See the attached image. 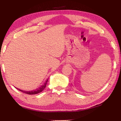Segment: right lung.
I'll list each match as a JSON object with an SVG mask.
<instances>
[{"label":"right lung","instance_id":"1","mask_svg":"<svg viewBox=\"0 0 121 121\" xmlns=\"http://www.w3.org/2000/svg\"><path fill=\"white\" fill-rule=\"evenodd\" d=\"M48 79H47L45 83L44 84V85H43L42 86L40 87L39 88H38V89H37L35 90H33V91H23V90H21L19 89H17V88H16L18 90H19L21 92H23L24 93H26V94H28V95H36V94H37L41 92H42L43 91L44 89L46 87V84L47 82H48Z\"/></svg>","mask_w":121,"mask_h":121}]
</instances>
